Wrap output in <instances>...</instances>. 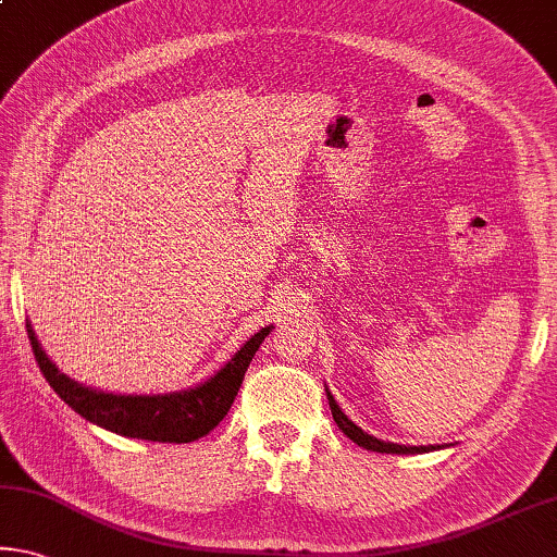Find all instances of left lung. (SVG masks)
Masks as SVG:
<instances>
[{
    "mask_svg": "<svg viewBox=\"0 0 557 557\" xmlns=\"http://www.w3.org/2000/svg\"><path fill=\"white\" fill-rule=\"evenodd\" d=\"M324 392H326V399H330L332 417H334V421H337V426L344 431V436L355 441L357 446L367 448V451H376V454H429V451H436V448H441V446H401V444H392V441H382V438H376L372 434H367V431H361V426H357L355 421L347 419V413L339 409V404L334 401V396H332L330 389H326V386H324Z\"/></svg>",
    "mask_w": 557,
    "mask_h": 557,
    "instance_id": "8db88e82",
    "label": "left lung"
}]
</instances>
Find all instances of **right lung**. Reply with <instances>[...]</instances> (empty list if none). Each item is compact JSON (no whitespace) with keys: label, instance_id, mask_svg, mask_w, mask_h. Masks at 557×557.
I'll return each mask as SVG.
<instances>
[{"label":"right lung","instance_id":"obj_1","mask_svg":"<svg viewBox=\"0 0 557 557\" xmlns=\"http://www.w3.org/2000/svg\"><path fill=\"white\" fill-rule=\"evenodd\" d=\"M270 332L272 324L262 326L215 374L188 389L171 394H113L94 389V386H86L61 372L41 349L32 322H26V334H29L41 374L76 413L113 434L158 441V444H190V441L210 434L231 411L247 367Z\"/></svg>","mask_w":557,"mask_h":557}]
</instances>
